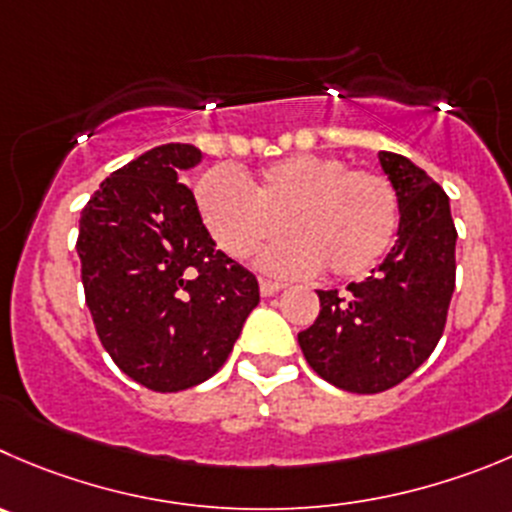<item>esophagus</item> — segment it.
Listing matches in <instances>:
<instances>
[{
    "instance_id": "esophagus-1",
    "label": "esophagus",
    "mask_w": 512,
    "mask_h": 512,
    "mask_svg": "<svg viewBox=\"0 0 512 512\" xmlns=\"http://www.w3.org/2000/svg\"><path fill=\"white\" fill-rule=\"evenodd\" d=\"M281 289H284V284H281V281L261 279V294H264V296H274V294H279Z\"/></svg>"
}]
</instances>
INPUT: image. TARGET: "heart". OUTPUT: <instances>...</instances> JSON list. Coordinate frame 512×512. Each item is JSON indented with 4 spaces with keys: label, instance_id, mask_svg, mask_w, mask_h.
Segmentation results:
<instances>
[{
    "label": "heart",
    "instance_id": "obj_1",
    "mask_svg": "<svg viewBox=\"0 0 512 512\" xmlns=\"http://www.w3.org/2000/svg\"><path fill=\"white\" fill-rule=\"evenodd\" d=\"M196 206L233 259L253 256L279 221L286 236L261 256V266L279 276L319 266L332 276L364 274L389 251L399 226L397 191L384 175L314 153L274 160L253 178L208 170L196 183Z\"/></svg>",
    "mask_w": 512,
    "mask_h": 512
}]
</instances>
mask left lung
I'll return each instance as SVG.
<instances>
[{
	"instance_id": "8db88e82",
	"label": "left lung",
	"mask_w": 512,
	"mask_h": 512,
	"mask_svg": "<svg viewBox=\"0 0 512 512\" xmlns=\"http://www.w3.org/2000/svg\"><path fill=\"white\" fill-rule=\"evenodd\" d=\"M397 191V243L344 294L316 291L321 311L299 332L309 367L347 392L377 394L410 377L442 337L455 291L450 198L410 158L379 153Z\"/></svg>"
}]
</instances>
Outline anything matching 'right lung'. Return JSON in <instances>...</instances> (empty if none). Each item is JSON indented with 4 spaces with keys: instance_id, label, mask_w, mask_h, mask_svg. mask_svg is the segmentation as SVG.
<instances>
[{
    "instance_id": "obj_1",
    "label": "right lung",
    "mask_w": 512,
    "mask_h": 512,
    "mask_svg": "<svg viewBox=\"0 0 512 512\" xmlns=\"http://www.w3.org/2000/svg\"><path fill=\"white\" fill-rule=\"evenodd\" d=\"M196 145L168 143L110 173L80 216L77 253L97 337L153 392L196 387L223 367L259 281L218 251L180 183Z\"/></svg>"
}]
</instances>
